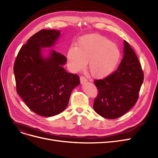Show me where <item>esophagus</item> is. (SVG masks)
<instances>
[{"label": "esophagus", "instance_id": "34e87169", "mask_svg": "<svg viewBox=\"0 0 158 158\" xmlns=\"http://www.w3.org/2000/svg\"><path fill=\"white\" fill-rule=\"evenodd\" d=\"M80 81H81V84H83L84 83L87 82V79H86V77H84V76H81Z\"/></svg>", "mask_w": 158, "mask_h": 158}]
</instances>
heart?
I'll use <instances>...</instances> for the list:
<instances>
[{
  "label": "heart",
  "instance_id": "obj_1",
  "mask_svg": "<svg viewBox=\"0 0 158 158\" xmlns=\"http://www.w3.org/2000/svg\"><path fill=\"white\" fill-rule=\"evenodd\" d=\"M121 58L118 46L108 38L97 34L85 35L71 47L67 58L69 68L74 72L84 69L89 62L92 77L103 79L111 75L117 68Z\"/></svg>",
  "mask_w": 158,
  "mask_h": 158
}]
</instances>
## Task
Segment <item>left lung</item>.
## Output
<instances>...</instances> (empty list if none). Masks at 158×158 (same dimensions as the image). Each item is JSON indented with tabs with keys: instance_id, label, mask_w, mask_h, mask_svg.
I'll use <instances>...</instances> for the list:
<instances>
[{
	"instance_id": "left-lung-1",
	"label": "left lung",
	"mask_w": 158,
	"mask_h": 158,
	"mask_svg": "<svg viewBox=\"0 0 158 158\" xmlns=\"http://www.w3.org/2000/svg\"><path fill=\"white\" fill-rule=\"evenodd\" d=\"M124 56L118 69L109 77L95 81L98 95L94 109L102 117L115 119L135 106L144 75L135 52L124 41Z\"/></svg>"
}]
</instances>
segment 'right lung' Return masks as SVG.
Segmentation results:
<instances>
[{"label": "right lung", "instance_id": "right-lung-1", "mask_svg": "<svg viewBox=\"0 0 158 158\" xmlns=\"http://www.w3.org/2000/svg\"><path fill=\"white\" fill-rule=\"evenodd\" d=\"M58 30H42L23 45L14 64L17 92L28 107L42 116H55L66 108L72 90L79 83L77 74L64 68L66 58L51 48ZM47 54H45V52Z\"/></svg>", "mask_w": 158, "mask_h": 158}]
</instances>
